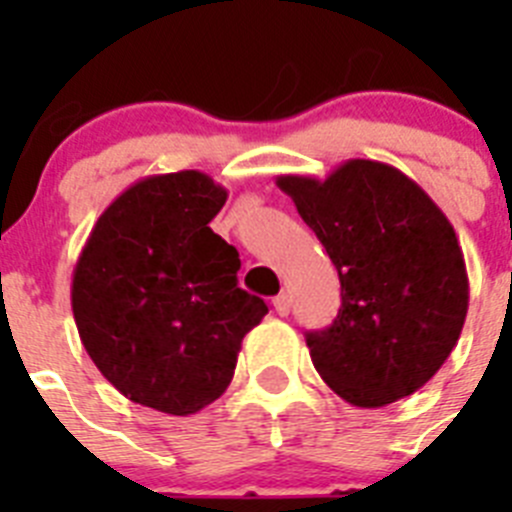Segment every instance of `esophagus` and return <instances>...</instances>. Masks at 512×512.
I'll list each match as a JSON object with an SVG mask.
<instances>
[{
    "label": "esophagus",
    "mask_w": 512,
    "mask_h": 512,
    "mask_svg": "<svg viewBox=\"0 0 512 512\" xmlns=\"http://www.w3.org/2000/svg\"><path fill=\"white\" fill-rule=\"evenodd\" d=\"M274 310H277V315L287 318L289 310H292V297H289L287 292H282L279 297H274Z\"/></svg>",
    "instance_id": "esophagus-1"
}]
</instances>
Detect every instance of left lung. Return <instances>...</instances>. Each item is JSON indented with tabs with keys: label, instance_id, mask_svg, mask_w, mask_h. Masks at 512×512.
Returning <instances> with one entry per match:
<instances>
[{
	"label": "left lung",
	"instance_id": "left-lung-1",
	"mask_svg": "<svg viewBox=\"0 0 512 512\" xmlns=\"http://www.w3.org/2000/svg\"><path fill=\"white\" fill-rule=\"evenodd\" d=\"M277 187L318 235L341 279L336 320L305 336L330 390L356 408L413 395L454 351L469 279L454 225L400 169L351 158Z\"/></svg>",
	"mask_w": 512,
	"mask_h": 512
}]
</instances>
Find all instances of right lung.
Segmentation results:
<instances>
[{
  "label": "right lung",
  "instance_id": "obj_1",
  "mask_svg": "<svg viewBox=\"0 0 512 512\" xmlns=\"http://www.w3.org/2000/svg\"><path fill=\"white\" fill-rule=\"evenodd\" d=\"M228 192L202 171L146 176L99 215L71 282L79 336L128 400L192 415L228 390L241 341L269 307L238 287L212 233Z\"/></svg>",
  "mask_w": 512,
  "mask_h": 512
}]
</instances>
